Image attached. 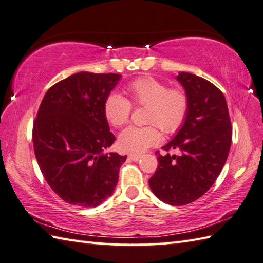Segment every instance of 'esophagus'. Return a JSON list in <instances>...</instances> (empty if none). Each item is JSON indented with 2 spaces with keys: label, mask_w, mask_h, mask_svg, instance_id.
Here are the masks:
<instances>
[{
  "label": "esophagus",
  "mask_w": 263,
  "mask_h": 263,
  "mask_svg": "<svg viewBox=\"0 0 263 263\" xmlns=\"http://www.w3.org/2000/svg\"><path fill=\"white\" fill-rule=\"evenodd\" d=\"M128 158L133 160V161H138V160L141 159V154H129L128 155Z\"/></svg>",
  "instance_id": "1"
}]
</instances>
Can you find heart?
<instances>
[{"instance_id": "1", "label": "heart", "mask_w": 263, "mask_h": 263, "mask_svg": "<svg viewBox=\"0 0 263 263\" xmlns=\"http://www.w3.org/2000/svg\"><path fill=\"white\" fill-rule=\"evenodd\" d=\"M128 100L118 93H111L103 103V114L111 126H125L133 106H145L144 122L147 126L128 127L120 134L118 146L124 152L142 153L159 142L160 134L165 135L178 132L189 115L190 99L185 90L169 88L157 78L145 76L127 84Z\"/></svg>"}]
</instances>
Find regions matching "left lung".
Wrapping results in <instances>:
<instances>
[{
    "mask_svg": "<svg viewBox=\"0 0 263 263\" xmlns=\"http://www.w3.org/2000/svg\"><path fill=\"white\" fill-rule=\"evenodd\" d=\"M177 80L190 99L183 127L162 148L178 155L158 154V167L148 179L154 195L171 205L189 204L214 184L226 163L233 137L227 102L209 80L179 72Z\"/></svg>",
    "mask_w": 263,
    "mask_h": 263,
    "instance_id": "8db88e82",
    "label": "left lung"
}]
</instances>
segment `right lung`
Here are the masks:
<instances>
[{
    "instance_id": "1",
    "label": "right lung",
    "mask_w": 263,
    "mask_h": 263,
    "mask_svg": "<svg viewBox=\"0 0 263 263\" xmlns=\"http://www.w3.org/2000/svg\"><path fill=\"white\" fill-rule=\"evenodd\" d=\"M120 74L77 72L53 85L33 124L34 152L47 184L64 202L93 208L112 194L127 155L115 143L103 103Z\"/></svg>"
}]
</instances>
